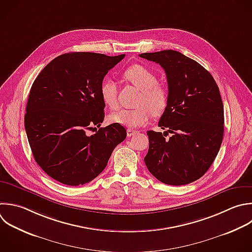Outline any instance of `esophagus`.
Masks as SVG:
<instances>
[{
  "label": "esophagus",
  "instance_id": "obj_1",
  "mask_svg": "<svg viewBox=\"0 0 252 252\" xmlns=\"http://www.w3.org/2000/svg\"><path fill=\"white\" fill-rule=\"evenodd\" d=\"M137 133H138V131H136V130L127 129V136H128V137H131V136H133V135H135V134H137Z\"/></svg>",
  "mask_w": 252,
  "mask_h": 252
}]
</instances>
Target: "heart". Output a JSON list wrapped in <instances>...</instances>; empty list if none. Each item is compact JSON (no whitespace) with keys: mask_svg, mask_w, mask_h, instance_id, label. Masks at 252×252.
Listing matches in <instances>:
<instances>
[{"mask_svg":"<svg viewBox=\"0 0 252 252\" xmlns=\"http://www.w3.org/2000/svg\"><path fill=\"white\" fill-rule=\"evenodd\" d=\"M124 78L141 91L135 109H120L109 116L112 123L129 128H137L147 124L154 114L163 112L168 101L167 90L158 83V77L149 68L135 64L128 67ZM100 96L102 101L110 109L118 107L117 85L114 81L106 79L100 86Z\"/></svg>","mask_w":252,"mask_h":252,"instance_id":"heart-1","label":"heart"}]
</instances>
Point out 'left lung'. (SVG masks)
<instances>
[{
    "label": "left lung",
    "mask_w": 252,
    "mask_h": 252,
    "mask_svg": "<svg viewBox=\"0 0 252 252\" xmlns=\"http://www.w3.org/2000/svg\"><path fill=\"white\" fill-rule=\"evenodd\" d=\"M159 64L168 85L167 105L158 127L148 131L144 160L160 182L185 185L202 177L215 160L223 136V106L218 85L199 63L174 50L143 53ZM173 136L165 139L164 134Z\"/></svg>",
    "instance_id": "left-lung-1"
}]
</instances>
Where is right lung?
<instances>
[{"instance_id":"add662e5","label":"right lung","mask_w":252,"mask_h":252,"mask_svg":"<svg viewBox=\"0 0 252 252\" xmlns=\"http://www.w3.org/2000/svg\"><path fill=\"white\" fill-rule=\"evenodd\" d=\"M124 57L65 53L53 59L32 84L25 127L35 161L53 179L70 186L91 182L125 140V128L115 123L87 135L104 119L102 81Z\"/></svg>"}]
</instances>
